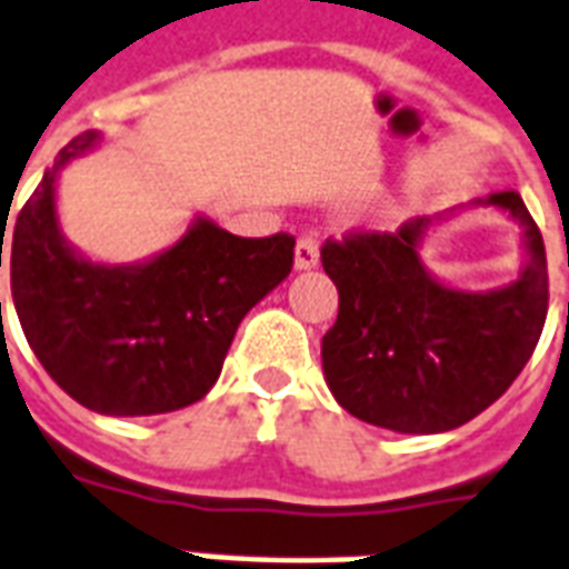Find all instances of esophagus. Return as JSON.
I'll return each mask as SVG.
<instances>
[{
	"label": "esophagus",
	"mask_w": 569,
	"mask_h": 569,
	"mask_svg": "<svg viewBox=\"0 0 569 569\" xmlns=\"http://www.w3.org/2000/svg\"><path fill=\"white\" fill-rule=\"evenodd\" d=\"M319 264V241L313 234L298 238L296 243V271H310Z\"/></svg>",
	"instance_id": "esophagus-1"
}]
</instances>
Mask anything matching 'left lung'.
I'll list each match as a JSON object with an SVG mask.
<instances>
[{"mask_svg":"<svg viewBox=\"0 0 569 569\" xmlns=\"http://www.w3.org/2000/svg\"><path fill=\"white\" fill-rule=\"evenodd\" d=\"M479 204L521 229L519 277L495 289H458L422 262L428 231L461 208L322 247L340 296L338 322L322 338V373L361 422L398 435L452 431L498 401L531 359L549 310L542 234L512 189L467 208Z\"/></svg>","mask_w":569,"mask_h":569,"instance_id":"1","label":"left lung"}]
</instances>
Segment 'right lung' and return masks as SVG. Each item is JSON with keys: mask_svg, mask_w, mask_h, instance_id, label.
I'll return each mask as SVG.
<instances>
[{"mask_svg": "<svg viewBox=\"0 0 569 569\" xmlns=\"http://www.w3.org/2000/svg\"><path fill=\"white\" fill-rule=\"evenodd\" d=\"M99 144L102 134L83 132L62 147L6 250L2 229L0 268L8 252L23 335L74 401L104 416L183 410L217 382L241 319L289 277L296 238H238L199 213L150 259L92 262L62 234L57 187Z\"/></svg>", "mask_w": 569, "mask_h": 569, "instance_id": "1", "label": "right lung"}]
</instances>
